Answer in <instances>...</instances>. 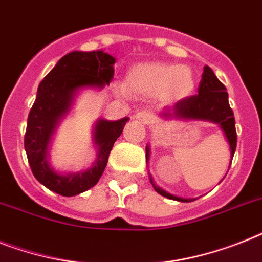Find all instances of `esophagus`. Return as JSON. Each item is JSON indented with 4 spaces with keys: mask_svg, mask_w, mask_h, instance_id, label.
<instances>
[{
    "mask_svg": "<svg viewBox=\"0 0 262 262\" xmlns=\"http://www.w3.org/2000/svg\"><path fill=\"white\" fill-rule=\"evenodd\" d=\"M136 120H138L140 122H142V124H148L150 120V114L148 112H145V110L138 112L137 114H136Z\"/></svg>",
    "mask_w": 262,
    "mask_h": 262,
    "instance_id": "1",
    "label": "esophagus"
}]
</instances>
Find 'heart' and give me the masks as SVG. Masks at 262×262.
<instances>
[{
  "mask_svg": "<svg viewBox=\"0 0 262 262\" xmlns=\"http://www.w3.org/2000/svg\"><path fill=\"white\" fill-rule=\"evenodd\" d=\"M196 78L187 66L165 61L137 63L127 70L125 84H117L116 93L136 97L160 98L167 103L184 101L193 95Z\"/></svg>",
  "mask_w": 262,
  "mask_h": 262,
  "instance_id": "heart-1",
  "label": "heart"
}]
</instances>
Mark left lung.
Segmentation results:
<instances>
[{"mask_svg":"<svg viewBox=\"0 0 262 262\" xmlns=\"http://www.w3.org/2000/svg\"><path fill=\"white\" fill-rule=\"evenodd\" d=\"M163 118L165 120H201L214 122L220 125L227 138L230 145L231 159L234 156L235 146H237V132H235V120L233 110L229 105V94L226 87L223 86L212 72V70L206 66L202 74V79L198 87V94L187 98L184 101L176 102L172 107H167L163 112ZM149 157V146H146V160ZM149 180L153 188L157 193L163 196L178 202H192L195 199H186L179 198L167 192L163 188L155 184L152 176L149 175Z\"/></svg>","mask_w":262,"mask_h":262,"instance_id":"8db88e82","label":"left lung"}]
</instances>
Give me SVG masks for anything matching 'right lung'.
I'll use <instances>...</instances> for the list:
<instances>
[{
  "mask_svg": "<svg viewBox=\"0 0 262 262\" xmlns=\"http://www.w3.org/2000/svg\"><path fill=\"white\" fill-rule=\"evenodd\" d=\"M114 63L116 59L103 51H74L61 57L39 84L36 101L28 116L25 152L33 176L61 196H75L97 184L105 171L110 150L129 120L125 117L118 121H97V160L86 171L60 173L48 163L51 138L57 124L71 109L76 93L86 87L102 89L109 84L114 76Z\"/></svg>",
  "mask_w": 262,
  "mask_h": 262,
  "instance_id": "obj_1",
  "label": "right lung"
}]
</instances>
